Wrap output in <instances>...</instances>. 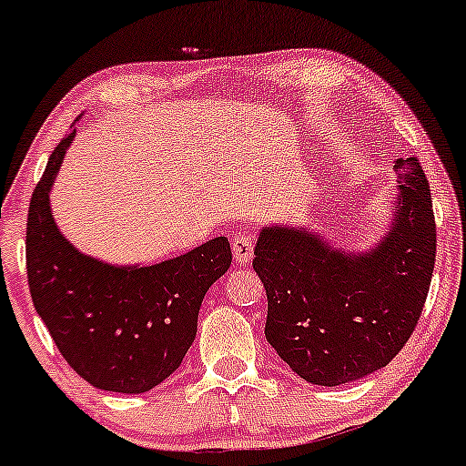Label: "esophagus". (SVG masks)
<instances>
[{
    "label": "esophagus",
    "mask_w": 466,
    "mask_h": 466,
    "mask_svg": "<svg viewBox=\"0 0 466 466\" xmlns=\"http://www.w3.org/2000/svg\"><path fill=\"white\" fill-rule=\"evenodd\" d=\"M232 251L237 263H249L251 256H254V237H251L249 232H238L237 237L232 238Z\"/></svg>",
    "instance_id": "esophagus-1"
}]
</instances>
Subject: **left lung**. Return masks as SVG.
I'll return each instance as SVG.
<instances>
[{
    "instance_id": "obj_1",
    "label": "left lung",
    "mask_w": 466,
    "mask_h": 466,
    "mask_svg": "<svg viewBox=\"0 0 466 466\" xmlns=\"http://www.w3.org/2000/svg\"><path fill=\"white\" fill-rule=\"evenodd\" d=\"M394 168V217L372 249H337L313 229L293 226L263 228L256 240L265 337L313 386H341L381 370L419 324L436 260L431 192L416 157H400Z\"/></svg>"
}]
</instances>
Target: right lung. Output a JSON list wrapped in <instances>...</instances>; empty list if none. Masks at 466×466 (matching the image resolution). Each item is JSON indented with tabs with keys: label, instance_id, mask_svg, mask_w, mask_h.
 <instances>
[{
	"label": "right lung",
	"instance_id": "1",
	"mask_svg": "<svg viewBox=\"0 0 466 466\" xmlns=\"http://www.w3.org/2000/svg\"><path fill=\"white\" fill-rule=\"evenodd\" d=\"M56 144L25 228L30 296L63 360L106 392L140 394L168 379L197 335L203 296L232 265L226 237L157 265H109L63 237L50 190L72 144Z\"/></svg>",
	"mask_w": 466,
	"mask_h": 466
}]
</instances>
